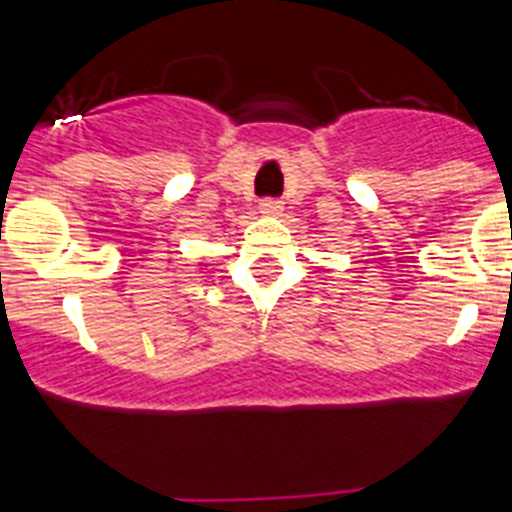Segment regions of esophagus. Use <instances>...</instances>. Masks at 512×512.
<instances>
[{
    "label": "esophagus",
    "instance_id": "obj_1",
    "mask_svg": "<svg viewBox=\"0 0 512 512\" xmlns=\"http://www.w3.org/2000/svg\"><path fill=\"white\" fill-rule=\"evenodd\" d=\"M282 210H284V205L279 200H261L259 202V212H261V215H266V217L282 215Z\"/></svg>",
    "mask_w": 512,
    "mask_h": 512
}]
</instances>
